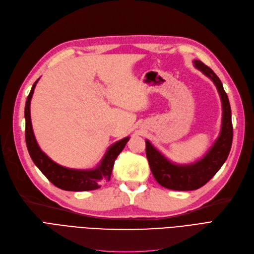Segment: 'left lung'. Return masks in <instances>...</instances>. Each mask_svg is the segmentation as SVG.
Listing matches in <instances>:
<instances>
[{"label": "left lung", "mask_w": 254, "mask_h": 254, "mask_svg": "<svg viewBox=\"0 0 254 254\" xmlns=\"http://www.w3.org/2000/svg\"><path fill=\"white\" fill-rule=\"evenodd\" d=\"M194 67L208 76L217 87L223 108L221 134L210 151L198 162L190 165H176L159 153L146 140L145 152L149 167L156 181L173 190H194L207 183L218 173L230 153L233 137L231 109L222 81L215 73L201 61H193Z\"/></svg>", "instance_id": "1"}]
</instances>
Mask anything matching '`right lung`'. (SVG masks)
<instances>
[{"label":"right lung","mask_w":254,"mask_h":254,"mask_svg":"<svg viewBox=\"0 0 254 254\" xmlns=\"http://www.w3.org/2000/svg\"><path fill=\"white\" fill-rule=\"evenodd\" d=\"M37 81H39V79L33 83L29 95L27 97L25 106V138L28 152H29L32 161L39 167V170L44 174L47 179L61 190L68 191H86L100 189L102 183L110 181L116 158L121 153L122 149L125 148L127 142L128 141V137L121 139L115 144H113L107 151L99 166L94 168V170H71V168L64 167L55 163L45 153L42 152V149L36 142L32 130L30 100Z\"/></svg>","instance_id":"1"}]
</instances>
